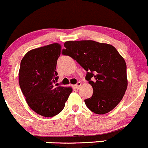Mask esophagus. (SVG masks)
Segmentation results:
<instances>
[{
    "mask_svg": "<svg viewBox=\"0 0 148 148\" xmlns=\"http://www.w3.org/2000/svg\"><path fill=\"white\" fill-rule=\"evenodd\" d=\"M81 86H82V83L78 82L77 84H76V85L74 86V88H75V89H79V88H80Z\"/></svg>",
    "mask_w": 148,
    "mask_h": 148,
    "instance_id": "esophagus-1",
    "label": "esophagus"
}]
</instances>
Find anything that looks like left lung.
I'll use <instances>...</instances> for the list:
<instances>
[{"label": "left lung", "instance_id": "8db88e82", "mask_svg": "<svg viewBox=\"0 0 148 148\" xmlns=\"http://www.w3.org/2000/svg\"><path fill=\"white\" fill-rule=\"evenodd\" d=\"M62 54L71 57L87 71L92 86L87 108L97 114L110 112L120 103L128 86L126 64L113 45L91 40L66 41Z\"/></svg>", "mask_w": 148, "mask_h": 148}]
</instances>
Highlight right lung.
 Here are the masks:
<instances>
[{"label": "right lung", "mask_w": 148, "mask_h": 148, "mask_svg": "<svg viewBox=\"0 0 148 148\" xmlns=\"http://www.w3.org/2000/svg\"><path fill=\"white\" fill-rule=\"evenodd\" d=\"M61 45L52 44L29 50L21 61L19 86L29 108L36 113L51 117L63 110L72 92L71 87L58 86L57 61Z\"/></svg>", "instance_id": "obj_1"}]
</instances>
